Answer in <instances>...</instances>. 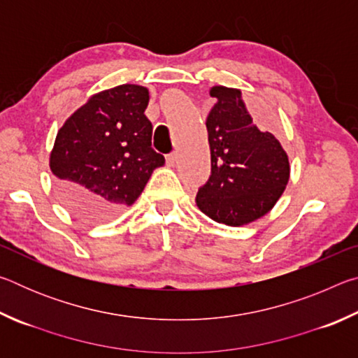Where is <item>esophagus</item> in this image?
<instances>
[{"label":"esophagus","mask_w":358,"mask_h":358,"mask_svg":"<svg viewBox=\"0 0 358 358\" xmlns=\"http://www.w3.org/2000/svg\"><path fill=\"white\" fill-rule=\"evenodd\" d=\"M166 161H167V166H175V164H177V161H178V155L173 151V153L166 156Z\"/></svg>","instance_id":"obj_1"}]
</instances>
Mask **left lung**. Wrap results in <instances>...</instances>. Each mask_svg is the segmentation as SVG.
I'll return each instance as SVG.
<instances>
[{
  "mask_svg": "<svg viewBox=\"0 0 358 358\" xmlns=\"http://www.w3.org/2000/svg\"><path fill=\"white\" fill-rule=\"evenodd\" d=\"M216 104L207 117L211 173L199 187L202 213L226 226H243L275 207L286 189L287 153L268 131H260L237 88L213 87Z\"/></svg>",
  "mask_w": 358,
  "mask_h": 358,
  "instance_id": "1",
  "label": "left lung"
}]
</instances>
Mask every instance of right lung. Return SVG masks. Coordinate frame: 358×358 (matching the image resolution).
I'll return each instance as SVG.
<instances>
[{"mask_svg": "<svg viewBox=\"0 0 358 358\" xmlns=\"http://www.w3.org/2000/svg\"><path fill=\"white\" fill-rule=\"evenodd\" d=\"M148 90L120 85L66 120L50 153L62 202L87 221H107L141 196L164 156L151 148Z\"/></svg>", "mask_w": 358, "mask_h": 358, "instance_id": "obj_1", "label": "right lung"}]
</instances>
